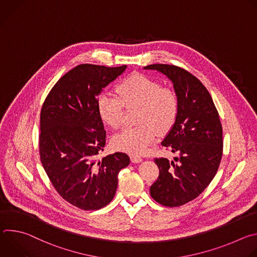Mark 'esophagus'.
Wrapping results in <instances>:
<instances>
[{
    "mask_svg": "<svg viewBox=\"0 0 257 257\" xmlns=\"http://www.w3.org/2000/svg\"><path fill=\"white\" fill-rule=\"evenodd\" d=\"M131 161H132V163H134V164H138V163L142 162V158L139 157V156H137V155H131Z\"/></svg>",
    "mask_w": 257,
    "mask_h": 257,
    "instance_id": "1",
    "label": "esophagus"
}]
</instances>
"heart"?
Listing matches in <instances>:
<instances>
[{"mask_svg": "<svg viewBox=\"0 0 257 257\" xmlns=\"http://www.w3.org/2000/svg\"><path fill=\"white\" fill-rule=\"evenodd\" d=\"M116 94L102 92L97 98L101 120L109 127L118 128L123 121V108L139 105L137 127H126L112 138L114 149L133 155L146 151L155 140L156 130L163 133L171 128L178 113V96L170 87L149 76L134 74L118 85Z\"/></svg>", "mask_w": 257, "mask_h": 257, "instance_id": "obj_1", "label": "heart"}]
</instances>
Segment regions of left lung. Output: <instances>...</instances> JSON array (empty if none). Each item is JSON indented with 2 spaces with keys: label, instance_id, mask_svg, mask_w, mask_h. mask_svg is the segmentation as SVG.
<instances>
[{
  "label": "left lung",
  "instance_id": "obj_1",
  "mask_svg": "<svg viewBox=\"0 0 257 257\" xmlns=\"http://www.w3.org/2000/svg\"><path fill=\"white\" fill-rule=\"evenodd\" d=\"M143 69L167 76L178 96L177 117L162 144L179 157L155 160L160 176L150 191L162 205L180 206L196 198L216 174L223 155L221 121L209 92L188 71L166 64Z\"/></svg>",
  "mask_w": 257,
  "mask_h": 257
}]
</instances>
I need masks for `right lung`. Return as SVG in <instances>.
I'll use <instances>...</instances> for the list:
<instances>
[{"label":"right lung","mask_w":257,"mask_h":257,"mask_svg":"<svg viewBox=\"0 0 257 257\" xmlns=\"http://www.w3.org/2000/svg\"><path fill=\"white\" fill-rule=\"evenodd\" d=\"M126 68L76 66L59 79L42 107L40 154L44 169L57 192L83 210L99 209L111 202L118 174L130 164L123 153L96 160L106 137L97 97Z\"/></svg>","instance_id":"obj_1"}]
</instances>
